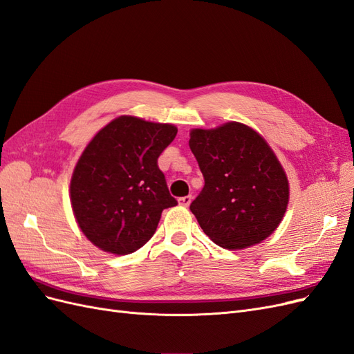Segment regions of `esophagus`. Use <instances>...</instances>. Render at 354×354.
I'll use <instances>...</instances> for the list:
<instances>
[{
  "label": "esophagus",
  "instance_id": "esophagus-1",
  "mask_svg": "<svg viewBox=\"0 0 354 354\" xmlns=\"http://www.w3.org/2000/svg\"><path fill=\"white\" fill-rule=\"evenodd\" d=\"M190 202H192V195H187V196H183V198L178 199V203H180V205H183V207H189Z\"/></svg>",
  "mask_w": 354,
  "mask_h": 354
}]
</instances>
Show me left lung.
I'll list each match as a JSON object with an SVG mask.
<instances>
[{
	"mask_svg": "<svg viewBox=\"0 0 354 354\" xmlns=\"http://www.w3.org/2000/svg\"><path fill=\"white\" fill-rule=\"evenodd\" d=\"M189 147L205 181L190 211L207 236L227 250L270 236L283 218L289 187L264 138L243 124L227 122L194 130Z\"/></svg>",
	"mask_w": 354,
	"mask_h": 354,
	"instance_id": "obj_1",
	"label": "left lung"
}]
</instances>
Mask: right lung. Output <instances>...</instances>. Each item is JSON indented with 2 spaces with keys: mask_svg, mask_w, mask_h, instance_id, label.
Listing matches in <instances>:
<instances>
[{
  "mask_svg": "<svg viewBox=\"0 0 354 354\" xmlns=\"http://www.w3.org/2000/svg\"><path fill=\"white\" fill-rule=\"evenodd\" d=\"M177 128L121 116L94 136L71 180L78 226L103 251L125 255L153 236L160 214L177 205L158 158Z\"/></svg>",
  "mask_w": 354,
  "mask_h": 354,
  "instance_id": "add662e5",
  "label": "right lung"
}]
</instances>
